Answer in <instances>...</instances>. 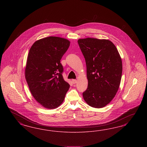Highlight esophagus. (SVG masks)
Segmentation results:
<instances>
[{
    "mask_svg": "<svg viewBox=\"0 0 147 147\" xmlns=\"http://www.w3.org/2000/svg\"><path fill=\"white\" fill-rule=\"evenodd\" d=\"M72 82H73V84H75L77 82V80H76V79H73L72 80Z\"/></svg>",
    "mask_w": 147,
    "mask_h": 147,
    "instance_id": "34e87169",
    "label": "esophagus"
}]
</instances>
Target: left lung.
Segmentation results:
<instances>
[{
    "mask_svg": "<svg viewBox=\"0 0 147 147\" xmlns=\"http://www.w3.org/2000/svg\"><path fill=\"white\" fill-rule=\"evenodd\" d=\"M78 42L85 59L88 82L83 97L90 106L102 108L119 88L122 72L120 55L109 40L87 38Z\"/></svg>",
    "mask_w": 147,
    "mask_h": 147,
    "instance_id": "obj_1",
    "label": "left lung"
}]
</instances>
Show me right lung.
Listing matches in <instances>:
<instances>
[{
    "label": "right lung",
    "mask_w": 147,
    "mask_h": 147,
    "mask_svg": "<svg viewBox=\"0 0 147 147\" xmlns=\"http://www.w3.org/2000/svg\"><path fill=\"white\" fill-rule=\"evenodd\" d=\"M69 45L66 39L49 36L36 41L30 49L25 78L33 96L46 108L59 107L69 88L60 63Z\"/></svg>",
    "instance_id": "obj_1"
}]
</instances>
